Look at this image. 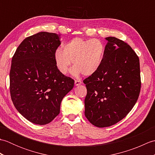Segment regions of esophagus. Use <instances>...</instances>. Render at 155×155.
I'll return each mask as SVG.
<instances>
[{"label": "esophagus", "instance_id": "obj_1", "mask_svg": "<svg viewBox=\"0 0 155 155\" xmlns=\"http://www.w3.org/2000/svg\"><path fill=\"white\" fill-rule=\"evenodd\" d=\"M74 84L76 86H79V85H81L82 84V82L80 80H76L74 81Z\"/></svg>", "mask_w": 155, "mask_h": 155}]
</instances>
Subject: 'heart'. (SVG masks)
<instances>
[{
  "instance_id": "b5f03b06",
  "label": "heart",
  "mask_w": 155,
  "mask_h": 155,
  "mask_svg": "<svg viewBox=\"0 0 155 155\" xmlns=\"http://www.w3.org/2000/svg\"><path fill=\"white\" fill-rule=\"evenodd\" d=\"M62 48L63 51H56L54 61L58 71L63 74L68 72L71 61L74 66L72 74H94L100 68L105 52L104 43L97 38H74L65 43Z\"/></svg>"
}]
</instances>
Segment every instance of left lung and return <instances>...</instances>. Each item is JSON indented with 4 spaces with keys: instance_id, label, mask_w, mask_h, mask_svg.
Listing matches in <instances>:
<instances>
[{
    "instance_id": "1",
    "label": "left lung",
    "mask_w": 155,
    "mask_h": 155,
    "mask_svg": "<svg viewBox=\"0 0 155 155\" xmlns=\"http://www.w3.org/2000/svg\"><path fill=\"white\" fill-rule=\"evenodd\" d=\"M103 62L83 81L87 94L84 114L94 126L117 123L136 104L140 91L139 58L130 45L117 38H106Z\"/></svg>"
}]
</instances>
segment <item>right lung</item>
Listing matches in <instances>:
<instances>
[{
    "instance_id": "obj_1",
    "label": "right lung",
    "mask_w": 155,
    "mask_h": 155,
    "mask_svg": "<svg viewBox=\"0 0 155 155\" xmlns=\"http://www.w3.org/2000/svg\"><path fill=\"white\" fill-rule=\"evenodd\" d=\"M56 33L41 32L16 48L10 71V93L15 108L31 123L44 125L60 113L62 98L74 81L58 71L54 53L61 45Z\"/></svg>"
}]
</instances>
